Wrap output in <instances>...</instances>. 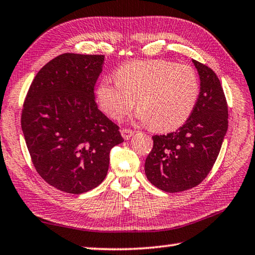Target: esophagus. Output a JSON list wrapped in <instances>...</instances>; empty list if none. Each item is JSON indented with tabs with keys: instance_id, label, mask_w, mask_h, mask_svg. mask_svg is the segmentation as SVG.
Listing matches in <instances>:
<instances>
[{
	"instance_id": "esophagus-1",
	"label": "esophagus",
	"mask_w": 255,
	"mask_h": 255,
	"mask_svg": "<svg viewBox=\"0 0 255 255\" xmlns=\"http://www.w3.org/2000/svg\"><path fill=\"white\" fill-rule=\"evenodd\" d=\"M133 133L135 132H133L131 129H122V135L124 137V139H129V138L133 136Z\"/></svg>"
}]
</instances>
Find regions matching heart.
<instances>
[{"instance_id": "obj_1", "label": "heart", "mask_w": 255, "mask_h": 255, "mask_svg": "<svg viewBox=\"0 0 255 255\" xmlns=\"http://www.w3.org/2000/svg\"><path fill=\"white\" fill-rule=\"evenodd\" d=\"M199 97V79L193 67L164 59L132 60L105 77L97 99L106 115L120 120L135 107L137 119L155 130L179 128L191 116Z\"/></svg>"}]
</instances>
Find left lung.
I'll return each mask as SVG.
<instances>
[{
    "mask_svg": "<svg viewBox=\"0 0 255 255\" xmlns=\"http://www.w3.org/2000/svg\"><path fill=\"white\" fill-rule=\"evenodd\" d=\"M200 77L195 109L178 130L153 136L145 173L150 183L165 192H180L204 181L217 159L228 128V108L215 72L192 60Z\"/></svg>",
    "mask_w": 255,
    "mask_h": 255,
    "instance_id": "1",
    "label": "left lung"
}]
</instances>
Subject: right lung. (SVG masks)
Segmentation results:
<instances>
[{"instance_id": "add662e5", "label": "right lung", "mask_w": 255, "mask_h": 255, "mask_svg": "<svg viewBox=\"0 0 255 255\" xmlns=\"http://www.w3.org/2000/svg\"><path fill=\"white\" fill-rule=\"evenodd\" d=\"M103 63V55H59L37 73L25 97L21 127L29 154L41 178L60 191L98 187L111 148L124 141L94 98Z\"/></svg>"}]
</instances>
